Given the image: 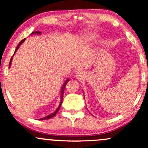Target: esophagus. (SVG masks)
Instances as JSON below:
<instances>
[{
    "mask_svg": "<svg viewBox=\"0 0 148 148\" xmlns=\"http://www.w3.org/2000/svg\"><path fill=\"white\" fill-rule=\"evenodd\" d=\"M76 77H77L78 79H80V78H82V77H83V74H82L81 72H78L77 74H76Z\"/></svg>",
    "mask_w": 148,
    "mask_h": 148,
    "instance_id": "34e87169",
    "label": "esophagus"
}]
</instances>
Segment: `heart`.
Returning <instances> with one entry per match:
<instances>
[{
    "instance_id": "heart-1",
    "label": "heart",
    "mask_w": 148,
    "mask_h": 148,
    "mask_svg": "<svg viewBox=\"0 0 148 148\" xmlns=\"http://www.w3.org/2000/svg\"><path fill=\"white\" fill-rule=\"evenodd\" d=\"M93 35H91V34H90V35L87 34V35H86L83 37L84 40H85L86 42H89L90 40H93Z\"/></svg>"
}]
</instances>
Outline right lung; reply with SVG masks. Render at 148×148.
Listing matches in <instances>:
<instances>
[{"instance_id":"right-lung-1","label":"right lung","mask_w":148,"mask_h":148,"mask_svg":"<svg viewBox=\"0 0 148 148\" xmlns=\"http://www.w3.org/2000/svg\"><path fill=\"white\" fill-rule=\"evenodd\" d=\"M33 33H37V34H40L41 32H40V31H35V32H33L32 33H31V34H33ZM24 40H25V39H23V40L20 41V42L19 43V44H18V46H17L16 49L15 50V52H16L17 51V50H18V48L20 47V45H21V44H22V43H23V42H24ZM15 52H14V54H15ZM14 55H13V56H12V57L11 58L10 62H9V67L11 66V64H12V59H13V57H14ZM68 82H69V79H67L66 80H65V83H63V87H62V89H61V102H60V104H59V107H58L57 109L56 110V111H55V112H54L53 113L50 114V115H48L47 117H43V118L39 119V120H44V119H50V118H51V117H54V116H55V115H56V114L57 113V112L59 111V110L60 109V108H61V104H62V102H63V93H64V89H65V86H66L67 83H68Z\"/></svg>"}]
</instances>
